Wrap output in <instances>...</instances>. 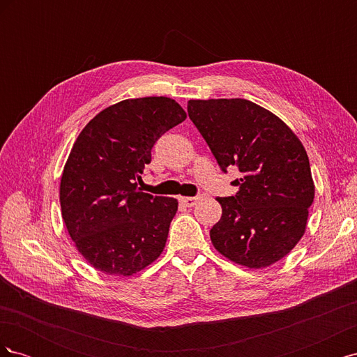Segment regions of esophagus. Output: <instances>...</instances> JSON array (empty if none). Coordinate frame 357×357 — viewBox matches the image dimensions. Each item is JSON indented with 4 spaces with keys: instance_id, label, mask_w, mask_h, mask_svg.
Returning a JSON list of instances; mask_svg holds the SVG:
<instances>
[{
    "instance_id": "esophagus-1",
    "label": "esophagus",
    "mask_w": 357,
    "mask_h": 357,
    "mask_svg": "<svg viewBox=\"0 0 357 357\" xmlns=\"http://www.w3.org/2000/svg\"><path fill=\"white\" fill-rule=\"evenodd\" d=\"M198 197H180L178 198V201L183 204V205H186V207H193V205H195L197 202H198Z\"/></svg>"
}]
</instances>
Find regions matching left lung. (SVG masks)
I'll use <instances>...</instances> for the list:
<instances>
[{
  "instance_id": "obj_1",
  "label": "left lung",
  "mask_w": 357,
  "mask_h": 357,
  "mask_svg": "<svg viewBox=\"0 0 357 357\" xmlns=\"http://www.w3.org/2000/svg\"><path fill=\"white\" fill-rule=\"evenodd\" d=\"M188 113L222 171L241 172L232 181L238 192L218 198L215 250L247 268L275 264L302 238L314 199L304 146L282 119L247 100H190Z\"/></svg>"
}]
</instances>
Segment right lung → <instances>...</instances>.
<instances>
[{
    "label": "right lung",
    "mask_w": 357,
    "mask_h": 357,
    "mask_svg": "<svg viewBox=\"0 0 357 357\" xmlns=\"http://www.w3.org/2000/svg\"><path fill=\"white\" fill-rule=\"evenodd\" d=\"M186 119L167 96L125 100L96 114L63 167L62 219L80 255L109 275H132L155 262L168 238L177 199L137 188L152 147Z\"/></svg>",
    "instance_id": "1"
}]
</instances>
